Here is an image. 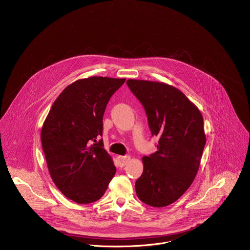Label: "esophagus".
I'll list each match as a JSON object with an SVG mask.
<instances>
[{
    "label": "esophagus",
    "mask_w": 250,
    "mask_h": 250,
    "mask_svg": "<svg viewBox=\"0 0 250 250\" xmlns=\"http://www.w3.org/2000/svg\"><path fill=\"white\" fill-rule=\"evenodd\" d=\"M118 164L120 167H123L127 165V163L130 161V156H118L117 157Z\"/></svg>",
    "instance_id": "34e87169"
}]
</instances>
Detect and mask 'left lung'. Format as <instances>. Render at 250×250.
<instances>
[{
	"label": "left lung",
	"instance_id": "obj_1",
	"mask_svg": "<svg viewBox=\"0 0 250 250\" xmlns=\"http://www.w3.org/2000/svg\"><path fill=\"white\" fill-rule=\"evenodd\" d=\"M143 104L158 151L143 158V172L136 182L140 200L166 207L190 187L198 171L206 143L203 117L178 88L165 83L127 81Z\"/></svg>",
	"mask_w": 250,
	"mask_h": 250
}]
</instances>
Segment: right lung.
Segmentation results:
<instances>
[{
	"label": "right lung",
	"mask_w": 250,
	"mask_h": 250,
	"mask_svg": "<svg viewBox=\"0 0 250 250\" xmlns=\"http://www.w3.org/2000/svg\"><path fill=\"white\" fill-rule=\"evenodd\" d=\"M126 79L89 77L78 80L59 95L41 130L48 170L70 200L88 204L107 190L116 168L103 148V115L112 94ZM95 142V144H92Z\"/></svg>",
	"instance_id": "add662e5"
}]
</instances>
